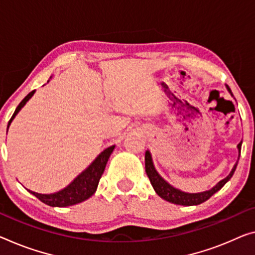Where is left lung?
I'll return each instance as SVG.
<instances>
[{
	"instance_id": "8db88e82",
	"label": "left lung",
	"mask_w": 255,
	"mask_h": 255,
	"mask_svg": "<svg viewBox=\"0 0 255 255\" xmlns=\"http://www.w3.org/2000/svg\"><path fill=\"white\" fill-rule=\"evenodd\" d=\"M227 90L230 93V96L234 97L232 90L229 89L228 85H226ZM242 142L241 141L240 143L237 144V149H238V159H240L241 156V148H242ZM235 164L233 170L230 171V173L227 175L225 179H222L219 181L217 185L214 187L211 188L209 190L205 191H201V193H187V191H182L178 189V188L173 187L172 185H170L165 179L162 178L156 167L154 165V162H152V157L149 150H146V154H144V166H146V173L148 175V178L150 180V183L154 190L156 191L160 198L165 199V201L172 203V204H177V205H185V206H193V205H199L202 203H204L205 201H207L211 196L214 195L217 191H219L221 188L226 185L227 182L229 181L230 178L233 177L235 170H236L237 163Z\"/></svg>"
}]
</instances>
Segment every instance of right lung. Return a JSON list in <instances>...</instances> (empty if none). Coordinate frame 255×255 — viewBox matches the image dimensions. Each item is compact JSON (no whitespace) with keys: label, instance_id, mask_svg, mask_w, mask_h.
I'll return each instance as SVG.
<instances>
[{"label":"right lung","instance_id":"right-lung-1","mask_svg":"<svg viewBox=\"0 0 255 255\" xmlns=\"http://www.w3.org/2000/svg\"><path fill=\"white\" fill-rule=\"evenodd\" d=\"M34 93L35 90L28 93V95L23 98L21 103L18 105V107L15 108L12 117H11V120L9 121V124H7V130H9L10 124L12 123L14 117L21 111L23 106L27 104V101L34 96ZM114 149L115 144H113V146L106 148L104 151H101L100 154L97 156L96 159L93 160L84 171H82L68 186H66L64 188V189L56 191V193L52 194H40L35 193V191H32L29 189L27 190H28L32 195H34L35 197L40 199L41 202L44 203V204L52 207L72 206L78 204V203L87 201L88 198L91 197V196L96 193L98 183H99V180L105 171L106 164H107L108 159L111 157L112 152L114 151Z\"/></svg>","mask_w":255,"mask_h":255}]
</instances>
